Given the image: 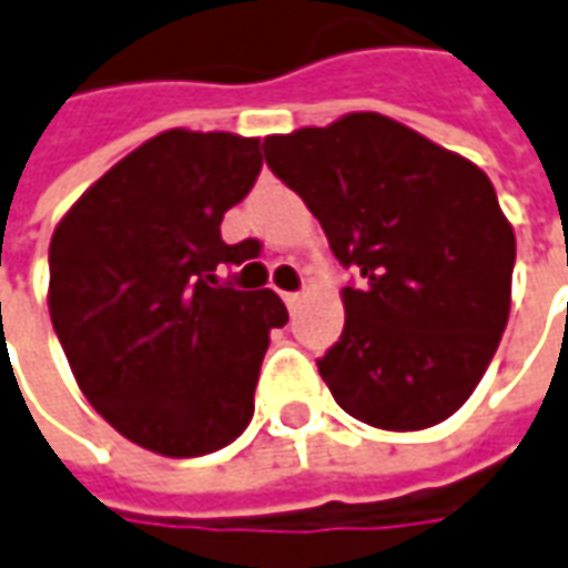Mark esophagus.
<instances>
[{
	"label": "esophagus",
	"mask_w": 568,
	"mask_h": 568,
	"mask_svg": "<svg viewBox=\"0 0 568 568\" xmlns=\"http://www.w3.org/2000/svg\"><path fill=\"white\" fill-rule=\"evenodd\" d=\"M283 302L288 308H295V305L302 302V292H283Z\"/></svg>",
	"instance_id": "34e87169"
}]
</instances>
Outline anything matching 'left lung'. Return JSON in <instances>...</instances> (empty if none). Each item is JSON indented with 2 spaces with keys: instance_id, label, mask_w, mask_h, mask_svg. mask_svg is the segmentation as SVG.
<instances>
[{
  "instance_id": "1",
  "label": "left lung",
  "mask_w": 568,
  "mask_h": 568,
  "mask_svg": "<svg viewBox=\"0 0 568 568\" xmlns=\"http://www.w3.org/2000/svg\"><path fill=\"white\" fill-rule=\"evenodd\" d=\"M273 174L358 266L317 372L375 429L416 432L467 404L511 308L515 232L474 161L375 111L263 139Z\"/></svg>"
}]
</instances>
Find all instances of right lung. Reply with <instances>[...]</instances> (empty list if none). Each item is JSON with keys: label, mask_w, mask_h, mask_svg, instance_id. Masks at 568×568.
<instances>
[{"label": "right lung", "mask_w": 568, "mask_h": 568, "mask_svg": "<svg viewBox=\"0 0 568 568\" xmlns=\"http://www.w3.org/2000/svg\"><path fill=\"white\" fill-rule=\"evenodd\" d=\"M260 139L168 130L88 186L50 237L47 305L69 368L123 438L164 457L225 448L254 416L273 288L219 283L257 241L222 219L257 181Z\"/></svg>", "instance_id": "add662e5"}]
</instances>
